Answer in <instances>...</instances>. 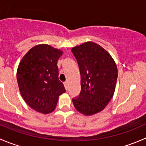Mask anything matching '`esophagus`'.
Listing matches in <instances>:
<instances>
[{
  "label": "esophagus",
  "mask_w": 146,
  "mask_h": 146,
  "mask_svg": "<svg viewBox=\"0 0 146 146\" xmlns=\"http://www.w3.org/2000/svg\"><path fill=\"white\" fill-rule=\"evenodd\" d=\"M64 85L65 86V88H66V89L67 90L68 89V81H66L64 82Z\"/></svg>",
  "instance_id": "obj_1"
}]
</instances>
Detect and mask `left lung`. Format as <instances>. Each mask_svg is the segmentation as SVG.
Wrapping results in <instances>:
<instances>
[{
	"label": "left lung",
	"mask_w": 146,
	"mask_h": 146,
	"mask_svg": "<svg viewBox=\"0 0 146 146\" xmlns=\"http://www.w3.org/2000/svg\"><path fill=\"white\" fill-rule=\"evenodd\" d=\"M78 64L81 91L75 108L85 116L100 112L114 94L118 70L111 56L98 44L87 42L71 49Z\"/></svg>",
	"instance_id": "1"
}]
</instances>
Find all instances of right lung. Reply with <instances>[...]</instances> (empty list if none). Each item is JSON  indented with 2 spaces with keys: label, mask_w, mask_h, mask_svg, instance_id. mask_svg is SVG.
Masks as SVG:
<instances>
[{
  "label": "right lung",
  "mask_w": 146,
  "mask_h": 146,
  "mask_svg": "<svg viewBox=\"0 0 146 146\" xmlns=\"http://www.w3.org/2000/svg\"><path fill=\"white\" fill-rule=\"evenodd\" d=\"M62 55L61 50L42 44L30 48L19 64L17 80L20 94L38 112H52L59 95L66 92L64 84L58 80L57 66Z\"/></svg>",
  "instance_id": "right-lung-1"
}]
</instances>
